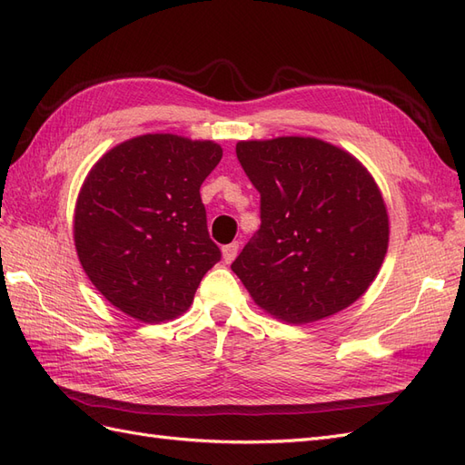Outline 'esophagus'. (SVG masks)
Wrapping results in <instances>:
<instances>
[{"label":"esophagus","mask_w":465,"mask_h":465,"mask_svg":"<svg viewBox=\"0 0 465 465\" xmlns=\"http://www.w3.org/2000/svg\"><path fill=\"white\" fill-rule=\"evenodd\" d=\"M238 248H241V246H238V242H231L227 246H223V260L231 263L238 254Z\"/></svg>","instance_id":"1"}]
</instances>
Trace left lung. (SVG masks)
Instances as JSON below:
<instances>
[{"instance_id":"8db88e82","label":"left lung","mask_w":465,"mask_h":465,"mask_svg":"<svg viewBox=\"0 0 465 465\" xmlns=\"http://www.w3.org/2000/svg\"><path fill=\"white\" fill-rule=\"evenodd\" d=\"M260 229L232 262L252 299L289 323L328 318L374 281L388 248L382 195L355 157L314 137L236 143Z\"/></svg>"}]
</instances>
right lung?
Listing matches in <instances>:
<instances>
[{"label": "right lung", "instance_id": "add662e5", "mask_svg": "<svg viewBox=\"0 0 465 465\" xmlns=\"http://www.w3.org/2000/svg\"><path fill=\"white\" fill-rule=\"evenodd\" d=\"M223 149L173 134L110 149L81 188L74 236L93 285L132 318L173 320L221 260L200 188Z\"/></svg>", "mask_w": 465, "mask_h": 465}]
</instances>
